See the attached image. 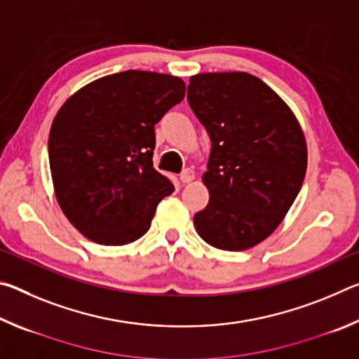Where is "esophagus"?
I'll return each mask as SVG.
<instances>
[{
	"label": "esophagus",
	"instance_id": "34e87169",
	"mask_svg": "<svg viewBox=\"0 0 359 359\" xmlns=\"http://www.w3.org/2000/svg\"><path fill=\"white\" fill-rule=\"evenodd\" d=\"M193 179H194L193 169L187 168V169H184V171L180 172V182H182V184H190V182H191Z\"/></svg>",
	"mask_w": 359,
	"mask_h": 359
}]
</instances>
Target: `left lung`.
Instances as JSON below:
<instances>
[{"label":"left lung","instance_id":"left-lung-1","mask_svg":"<svg viewBox=\"0 0 359 359\" xmlns=\"http://www.w3.org/2000/svg\"><path fill=\"white\" fill-rule=\"evenodd\" d=\"M187 100L212 142L203 177L210 198L194 228L212 247L247 250L274 233L301 190L302 130L280 96L247 72L193 76Z\"/></svg>","mask_w":359,"mask_h":359}]
</instances>
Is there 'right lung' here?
Listing matches in <instances>:
<instances>
[{"mask_svg":"<svg viewBox=\"0 0 359 359\" xmlns=\"http://www.w3.org/2000/svg\"><path fill=\"white\" fill-rule=\"evenodd\" d=\"M184 96L179 77L123 71L85 85L60 109L48 135L52 180L85 238L125 245L147 233L174 191L154 168L155 125Z\"/></svg>","mask_w":359,"mask_h":359,"instance_id":"obj_1","label":"right lung"}]
</instances>
